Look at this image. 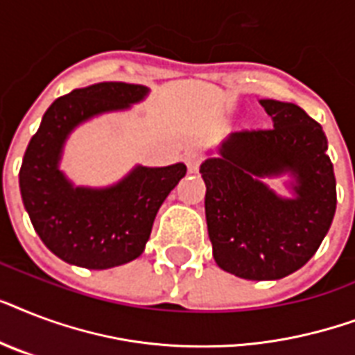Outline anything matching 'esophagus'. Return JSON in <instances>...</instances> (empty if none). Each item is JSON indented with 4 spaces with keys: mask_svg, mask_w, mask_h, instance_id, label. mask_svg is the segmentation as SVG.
<instances>
[{
    "mask_svg": "<svg viewBox=\"0 0 355 355\" xmlns=\"http://www.w3.org/2000/svg\"><path fill=\"white\" fill-rule=\"evenodd\" d=\"M200 158L199 155H189L188 158H186V166H188V171L189 173H197L199 171V167H200Z\"/></svg>",
    "mask_w": 355,
    "mask_h": 355,
    "instance_id": "obj_1",
    "label": "esophagus"
}]
</instances>
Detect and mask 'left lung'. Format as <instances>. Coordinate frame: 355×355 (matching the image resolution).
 <instances>
[{
  "mask_svg": "<svg viewBox=\"0 0 355 355\" xmlns=\"http://www.w3.org/2000/svg\"><path fill=\"white\" fill-rule=\"evenodd\" d=\"M272 128L228 134L200 164L214 259L245 280H280L308 263L336 216V175L319 123L293 103L261 99ZM287 174L291 198L263 182Z\"/></svg>",
  "mask_w": 355,
  "mask_h": 355,
  "instance_id": "left-lung-1",
  "label": "left lung"
}]
</instances>
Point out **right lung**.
<instances>
[{"mask_svg": "<svg viewBox=\"0 0 355 355\" xmlns=\"http://www.w3.org/2000/svg\"><path fill=\"white\" fill-rule=\"evenodd\" d=\"M149 96L128 83H97L58 97L31 138L19 169V191L29 219L49 250L66 263L110 269L145 250L155 217L186 175L184 164L136 166L107 188L75 186L60 169L64 145L83 123L121 112Z\"/></svg>", "mask_w": 355, "mask_h": 355, "instance_id": "right-lung-1", "label": "right lung"}]
</instances>
